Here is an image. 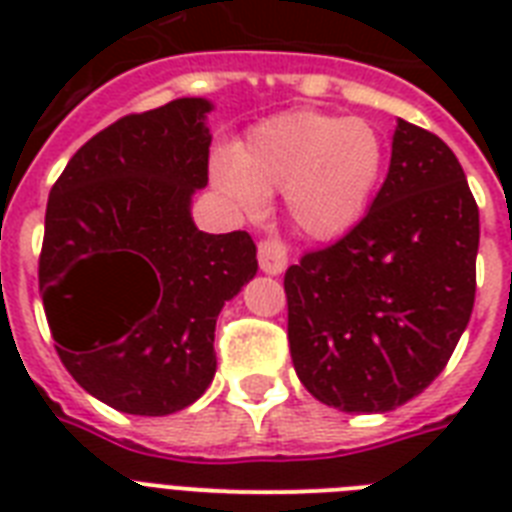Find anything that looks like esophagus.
Returning <instances> with one entry per match:
<instances>
[{"label":"esophagus","mask_w":512,"mask_h":512,"mask_svg":"<svg viewBox=\"0 0 512 512\" xmlns=\"http://www.w3.org/2000/svg\"><path fill=\"white\" fill-rule=\"evenodd\" d=\"M257 263H260V271L276 276L287 268V252L276 239H263L257 244Z\"/></svg>","instance_id":"1"}]
</instances>
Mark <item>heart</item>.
<instances>
[{
  "mask_svg": "<svg viewBox=\"0 0 512 512\" xmlns=\"http://www.w3.org/2000/svg\"><path fill=\"white\" fill-rule=\"evenodd\" d=\"M388 146L358 116L289 111L247 132L231 154L209 164L212 185L241 212H257L265 196L284 193L287 215L311 239H337L369 209Z\"/></svg>",
  "mask_w": 512,
  "mask_h": 512,
  "instance_id": "obj_1",
  "label": "heart"
}]
</instances>
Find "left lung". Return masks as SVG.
Returning <instances> with one entry per match:
<instances>
[{"label":"left lung","mask_w":512,"mask_h":512,"mask_svg":"<svg viewBox=\"0 0 512 512\" xmlns=\"http://www.w3.org/2000/svg\"><path fill=\"white\" fill-rule=\"evenodd\" d=\"M478 204L444 140L398 119L385 183L284 273L292 364L340 412H390L452 358L476 303Z\"/></svg>","instance_id":"1"}]
</instances>
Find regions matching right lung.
Wrapping results in <instances>:
<instances>
[{"label": "right lung", "mask_w": 512, "mask_h": 512, "mask_svg": "<svg viewBox=\"0 0 512 512\" xmlns=\"http://www.w3.org/2000/svg\"><path fill=\"white\" fill-rule=\"evenodd\" d=\"M209 103L122 116L84 143L47 199L39 292L68 374L119 412L162 417L215 377V321L257 273L247 231L204 233Z\"/></svg>", "instance_id": "1"}]
</instances>
